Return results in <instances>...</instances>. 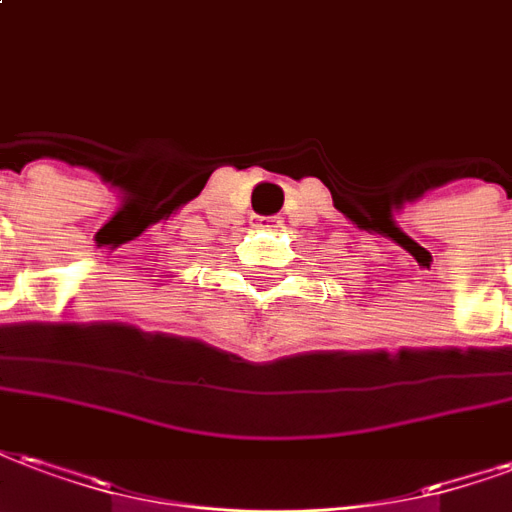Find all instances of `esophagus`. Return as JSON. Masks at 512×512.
I'll list each match as a JSON object with an SVG mask.
<instances>
[{"mask_svg": "<svg viewBox=\"0 0 512 512\" xmlns=\"http://www.w3.org/2000/svg\"><path fill=\"white\" fill-rule=\"evenodd\" d=\"M251 226H253V229H281L283 223H281V220H275V218H259V215H256Z\"/></svg>", "mask_w": 512, "mask_h": 512, "instance_id": "obj_1", "label": "esophagus"}]
</instances>
